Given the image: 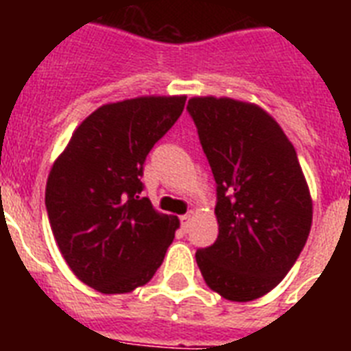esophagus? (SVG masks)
I'll use <instances>...</instances> for the list:
<instances>
[{
    "mask_svg": "<svg viewBox=\"0 0 351 351\" xmlns=\"http://www.w3.org/2000/svg\"><path fill=\"white\" fill-rule=\"evenodd\" d=\"M191 217H193L191 213H186L180 217V226L184 231H187V228H189V224H191Z\"/></svg>",
    "mask_w": 351,
    "mask_h": 351,
    "instance_id": "34e87169",
    "label": "esophagus"
}]
</instances>
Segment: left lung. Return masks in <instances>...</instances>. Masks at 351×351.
Instances as JSON below:
<instances>
[{"mask_svg": "<svg viewBox=\"0 0 351 351\" xmlns=\"http://www.w3.org/2000/svg\"><path fill=\"white\" fill-rule=\"evenodd\" d=\"M217 182L219 237L197 251L209 288L234 302L277 286L299 258L313 206L295 147L277 121L247 101H187Z\"/></svg>", "mask_w": 351, "mask_h": 351, "instance_id": "1", "label": "left lung"}]
</instances>
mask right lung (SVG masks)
<instances>
[{
	"label": "right lung",
	"mask_w": 351,
	"mask_h": 351,
	"mask_svg": "<svg viewBox=\"0 0 351 351\" xmlns=\"http://www.w3.org/2000/svg\"><path fill=\"white\" fill-rule=\"evenodd\" d=\"M186 96H140L85 118L47 178L45 208L63 258L101 293L147 284L180 226L140 197L143 164L175 125Z\"/></svg>",
	"instance_id": "right-lung-1"
}]
</instances>
